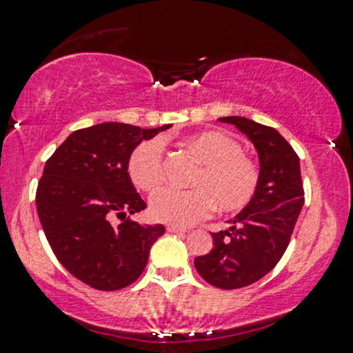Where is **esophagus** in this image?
Segmentation results:
<instances>
[{"label":"esophagus","instance_id":"esophagus-1","mask_svg":"<svg viewBox=\"0 0 353 353\" xmlns=\"http://www.w3.org/2000/svg\"><path fill=\"white\" fill-rule=\"evenodd\" d=\"M168 232H171V233H185V232H188V228L176 227V225H168Z\"/></svg>","mask_w":353,"mask_h":353}]
</instances>
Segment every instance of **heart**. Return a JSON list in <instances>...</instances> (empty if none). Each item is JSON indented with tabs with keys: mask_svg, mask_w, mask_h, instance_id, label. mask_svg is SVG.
<instances>
[{
	"mask_svg": "<svg viewBox=\"0 0 353 353\" xmlns=\"http://www.w3.org/2000/svg\"><path fill=\"white\" fill-rule=\"evenodd\" d=\"M185 148L201 163L190 185L179 190L165 188L151 197L150 214L158 222L190 227L209 217L214 207L220 212H236L252 202L260 184V168L243 154V148L230 134L207 130L184 139ZM128 176L144 192L163 184V143L146 139L131 151Z\"/></svg>",
	"mask_w": 353,
	"mask_h": 353,
	"instance_id": "1",
	"label": "heart"
}]
</instances>
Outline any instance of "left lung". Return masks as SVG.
I'll return each instance as SVG.
<instances>
[{
    "mask_svg": "<svg viewBox=\"0 0 353 353\" xmlns=\"http://www.w3.org/2000/svg\"><path fill=\"white\" fill-rule=\"evenodd\" d=\"M254 144L260 158V184L233 220L230 230L212 233L214 248L194 260L197 273L220 290H239L256 283L278 265L290 245L304 205L299 158L271 126L243 117H223Z\"/></svg>",
    "mask_w": 353,
    "mask_h": 353,
    "instance_id": "8db88e82",
    "label": "left lung"
}]
</instances>
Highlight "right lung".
I'll return each instance as SVG.
<instances>
[{
    "mask_svg": "<svg viewBox=\"0 0 353 353\" xmlns=\"http://www.w3.org/2000/svg\"><path fill=\"white\" fill-rule=\"evenodd\" d=\"M168 128L93 125L74 131L44 165L36 192L42 230L63 268L93 290L117 291L134 283L164 233V225L128 217L146 209L128 176V158L143 139ZM113 216L122 223L113 225Z\"/></svg>",
    "mask_w": 353,
    "mask_h": 353,
    "instance_id": "add662e5",
    "label": "right lung"
}]
</instances>
